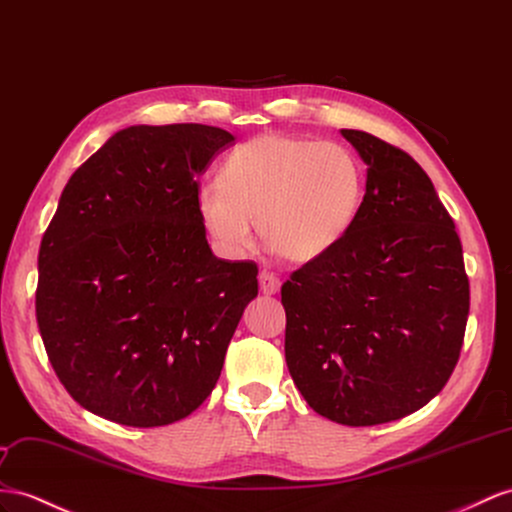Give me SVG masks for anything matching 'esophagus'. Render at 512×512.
Returning <instances> with one entry per match:
<instances>
[{
  "mask_svg": "<svg viewBox=\"0 0 512 512\" xmlns=\"http://www.w3.org/2000/svg\"><path fill=\"white\" fill-rule=\"evenodd\" d=\"M259 287H261V292H264L266 296H272V294L279 292L281 281H279L277 274H272L268 270H261L259 272Z\"/></svg>",
  "mask_w": 512,
  "mask_h": 512,
  "instance_id": "obj_1",
  "label": "esophagus"
}]
</instances>
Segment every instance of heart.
I'll return each instance as SVG.
<instances>
[{
    "label": "heart",
    "mask_w": 512,
    "mask_h": 512,
    "mask_svg": "<svg viewBox=\"0 0 512 512\" xmlns=\"http://www.w3.org/2000/svg\"><path fill=\"white\" fill-rule=\"evenodd\" d=\"M365 194V168L344 144L266 134L235 147L220 179L194 194L205 231L222 253L253 248V220L270 251L307 264L342 242Z\"/></svg>",
    "instance_id": "obj_1"
}]
</instances>
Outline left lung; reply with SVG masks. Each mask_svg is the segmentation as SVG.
<instances>
[{
	"label": "left lung",
	"instance_id": "8db88e82",
	"mask_svg": "<svg viewBox=\"0 0 512 512\" xmlns=\"http://www.w3.org/2000/svg\"><path fill=\"white\" fill-rule=\"evenodd\" d=\"M368 164L346 238L281 287L285 361L318 415L376 426L422 409L461 355L469 281L454 222L409 153L357 129Z\"/></svg>",
	"mask_w": 512,
	"mask_h": 512
}]
</instances>
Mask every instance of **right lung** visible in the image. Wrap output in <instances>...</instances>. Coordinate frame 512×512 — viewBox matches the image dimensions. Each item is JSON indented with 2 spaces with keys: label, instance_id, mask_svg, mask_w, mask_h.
Returning a JSON list of instances; mask_svg holds the SVG:
<instances>
[{
  "label": "right lung",
  "instance_id": "obj_1",
  "mask_svg": "<svg viewBox=\"0 0 512 512\" xmlns=\"http://www.w3.org/2000/svg\"><path fill=\"white\" fill-rule=\"evenodd\" d=\"M233 140L196 123L134 125L64 186L38 251L36 322L86 411L166 426L216 387L257 266L212 253L194 194Z\"/></svg>",
  "mask_w": 512,
  "mask_h": 512
}]
</instances>
